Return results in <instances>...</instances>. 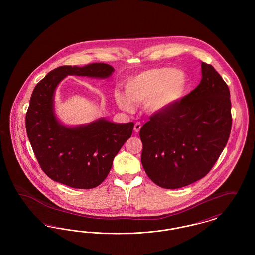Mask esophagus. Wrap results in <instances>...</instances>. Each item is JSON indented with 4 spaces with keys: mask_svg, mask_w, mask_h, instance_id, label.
Segmentation results:
<instances>
[{
    "mask_svg": "<svg viewBox=\"0 0 255 255\" xmlns=\"http://www.w3.org/2000/svg\"><path fill=\"white\" fill-rule=\"evenodd\" d=\"M140 129H141V123H140V122H136V123L134 124V127H133L134 132H135V133H138V132L140 131Z\"/></svg>",
    "mask_w": 255,
    "mask_h": 255,
    "instance_id": "esophagus-1",
    "label": "esophagus"
}]
</instances>
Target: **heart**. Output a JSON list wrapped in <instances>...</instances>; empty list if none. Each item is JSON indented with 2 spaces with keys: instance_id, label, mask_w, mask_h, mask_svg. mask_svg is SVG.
Segmentation results:
<instances>
[{
  "instance_id": "1",
  "label": "heart",
  "mask_w": 255,
  "mask_h": 255,
  "mask_svg": "<svg viewBox=\"0 0 255 255\" xmlns=\"http://www.w3.org/2000/svg\"><path fill=\"white\" fill-rule=\"evenodd\" d=\"M187 76L180 70L157 68L133 75L125 82V94L116 92L120 108L133 112V104L143 105L152 113H160L176 103L185 92Z\"/></svg>"
}]
</instances>
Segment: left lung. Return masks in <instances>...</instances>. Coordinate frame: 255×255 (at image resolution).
Here are the masks:
<instances>
[{
  "label": "left lung",
  "mask_w": 255,
  "mask_h": 255,
  "mask_svg": "<svg viewBox=\"0 0 255 255\" xmlns=\"http://www.w3.org/2000/svg\"><path fill=\"white\" fill-rule=\"evenodd\" d=\"M194 90L141 127V163L157 185L176 189L204 178L227 145L231 130L230 89L202 62Z\"/></svg>",
  "instance_id": "obj_1"
}]
</instances>
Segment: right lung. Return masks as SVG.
I'll return each instance as SVG.
<instances>
[{
  "label": "right lung",
  "mask_w": 255,
  "mask_h": 255,
  "mask_svg": "<svg viewBox=\"0 0 255 255\" xmlns=\"http://www.w3.org/2000/svg\"><path fill=\"white\" fill-rule=\"evenodd\" d=\"M114 68L105 63L84 67L61 66L34 88L25 116V128L37 160L54 182L73 188L97 187L109 174L113 160L133 133V122L105 119L78 125L62 124L54 113V93L67 75L108 78Z\"/></svg>",
  "instance_id": "right-lung-1"
}]
</instances>
